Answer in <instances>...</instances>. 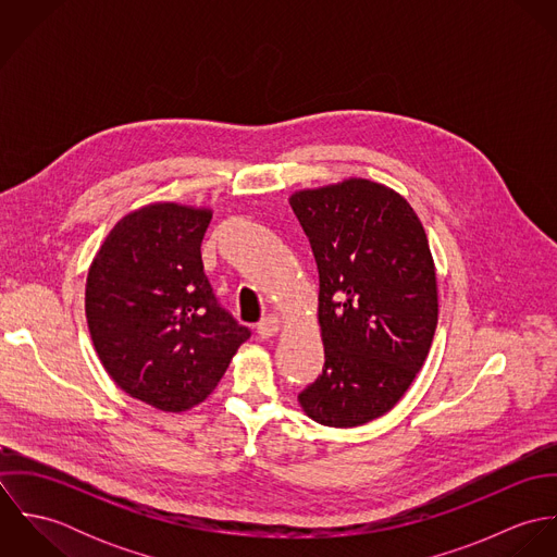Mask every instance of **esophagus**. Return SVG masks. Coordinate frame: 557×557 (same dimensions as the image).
<instances>
[{
	"label": "esophagus",
	"mask_w": 557,
	"mask_h": 557,
	"mask_svg": "<svg viewBox=\"0 0 557 557\" xmlns=\"http://www.w3.org/2000/svg\"><path fill=\"white\" fill-rule=\"evenodd\" d=\"M278 330H281V319L276 318V315H268V318H263L257 323V334H259L261 338H270V336H274Z\"/></svg>",
	"instance_id": "esophagus-1"
}]
</instances>
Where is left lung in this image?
I'll return each mask as SVG.
<instances>
[{
  "mask_svg": "<svg viewBox=\"0 0 557 557\" xmlns=\"http://www.w3.org/2000/svg\"><path fill=\"white\" fill-rule=\"evenodd\" d=\"M289 206L319 272L325 362L298 400L325 426L384 416L422 369L437 325V278L429 239L393 188L349 177L298 190Z\"/></svg>",
  "mask_w": 557,
  "mask_h": 557,
  "instance_id": "left-lung-1",
  "label": "left lung"
}]
</instances>
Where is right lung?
<instances>
[{
    "instance_id": "add662e5",
    "label": "right lung",
    "mask_w": 557,
    "mask_h": 557,
    "mask_svg": "<svg viewBox=\"0 0 557 557\" xmlns=\"http://www.w3.org/2000/svg\"><path fill=\"white\" fill-rule=\"evenodd\" d=\"M212 210L150 203L126 214L96 252L85 318L111 380L162 411L208 397L250 336L203 272Z\"/></svg>"
}]
</instances>
